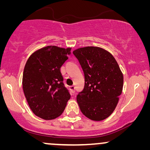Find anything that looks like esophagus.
<instances>
[{
	"instance_id": "34e87169",
	"label": "esophagus",
	"mask_w": 150,
	"mask_h": 150,
	"mask_svg": "<svg viewBox=\"0 0 150 150\" xmlns=\"http://www.w3.org/2000/svg\"><path fill=\"white\" fill-rule=\"evenodd\" d=\"M69 89L71 90V92L72 93H75V86H74V85L70 86V87H69Z\"/></svg>"
}]
</instances>
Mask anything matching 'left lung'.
Masks as SVG:
<instances>
[{
    "instance_id": "obj_1",
    "label": "left lung",
    "mask_w": 150,
    "mask_h": 150,
    "mask_svg": "<svg viewBox=\"0 0 150 150\" xmlns=\"http://www.w3.org/2000/svg\"><path fill=\"white\" fill-rule=\"evenodd\" d=\"M85 74V87L76 100L84 115L93 121L109 117L122 94L124 77L113 56L98 47L88 46L73 52Z\"/></svg>"
}]
</instances>
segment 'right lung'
I'll return each instance as SVG.
<instances>
[{
    "mask_svg": "<svg viewBox=\"0 0 150 150\" xmlns=\"http://www.w3.org/2000/svg\"><path fill=\"white\" fill-rule=\"evenodd\" d=\"M70 50L46 46L32 54L26 63L22 77L24 96L33 112L44 120L60 116L70 99L61 72Z\"/></svg>",
    "mask_w": 150,
    "mask_h": 150,
    "instance_id": "right-lung-1",
    "label": "right lung"
}]
</instances>
